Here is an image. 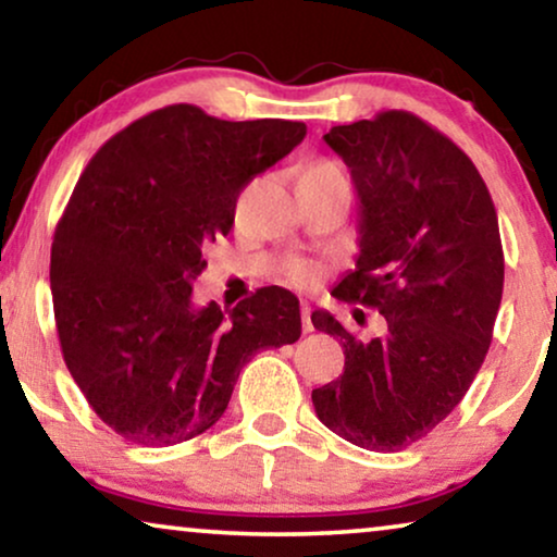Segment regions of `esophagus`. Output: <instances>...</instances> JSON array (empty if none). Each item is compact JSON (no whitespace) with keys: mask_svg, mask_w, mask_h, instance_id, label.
<instances>
[{"mask_svg":"<svg viewBox=\"0 0 557 557\" xmlns=\"http://www.w3.org/2000/svg\"><path fill=\"white\" fill-rule=\"evenodd\" d=\"M301 330L304 332H314V324H311V309L301 307Z\"/></svg>","mask_w":557,"mask_h":557,"instance_id":"esophagus-1","label":"esophagus"}]
</instances>
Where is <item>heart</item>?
Segmentation results:
<instances>
[{"mask_svg":"<svg viewBox=\"0 0 557 557\" xmlns=\"http://www.w3.org/2000/svg\"><path fill=\"white\" fill-rule=\"evenodd\" d=\"M301 177H330V180H347L345 170L334 162H311L304 166ZM286 281L288 284L299 286V288H309L319 281V269L309 261H292L286 265Z\"/></svg>","mask_w":557,"mask_h":557,"instance_id":"b5f03b06","label":"heart"}]
</instances>
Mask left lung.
Instances as JSON below:
<instances>
[{"label": "left lung", "mask_w": 557, "mask_h": 557, "mask_svg": "<svg viewBox=\"0 0 557 557\" xmlns=\"http://www.w3.org/2000/svg\"><path fill=\"white\" fill-rule=\"evenodd\" d=\"M324 141L360 197L357 269L332 294L377 309L383 330L362 339L314 311L345 372L311 400L349 444L400 451L459 406L492 345L505 286L497 210L474 162L408 111L332 126Z\"/></svg>", "instance_id": "8db88e82"}]
</instances>
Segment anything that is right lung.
<instances>
[{
  "mask_svg": "<svg viewBox=\"0 0 557 557\" xmlns=\"http://www.w3.org/2000/svg\"><path fill=\"white\" fill-rule=\"evenodd\" d=\"M304 136L301 121H223L174 103L111 136L81 174L52 238V309L67 370L119 436H200L250 357L301 337L286 288L223 311L197 307L193 281L202 248L231 233L243 187Z\"/></svg>",
  "mask_w": 557,
  "mask_h": 557,
  "instance_id": "add662e5",
  "label": "right lung"
}]
</instances>
